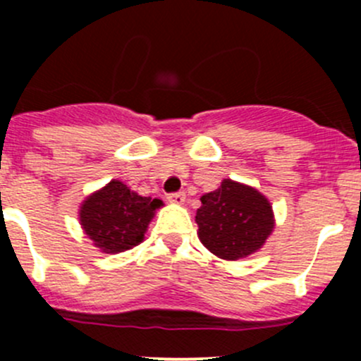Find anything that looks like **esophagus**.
I'll list each match as a JSON object with an SVG mask.
<instances>
[{
  "label": "esophagus",
  "instance_id": "esophagus-1",
  "mask_svg": "<svg viewBox=\"0 0 361 361\" xmlns=\"http://www.w3.org/2000/svg\"><path fill=\"white\" fill-rule=\"evenodd\" d=\"M167 201L173 204H183L185 202V192H174V194L167 195Z\"/></svg>",
  "mask_w": 361,
  "mask_h": 361
}]
</instances>
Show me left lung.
Returning a JSON list of instances; mask_svg holds the SVG:
<instances>
[{"label":"left lung","mask_w":361,"mask_h":361,"mask_svg":"<svg viewBox=\"0 0 361 361\" xmlns=\"http://www.w3.org/2000/svg\"><path fill=\"white\" fill-rule=\"evenodd\" d=\"M197 209L201 243L224 260H239L264 246L274 228L271 202L257 188L232 180L204 194Z\"/></svg>","instance_id":"obj_1"}]
</instances>
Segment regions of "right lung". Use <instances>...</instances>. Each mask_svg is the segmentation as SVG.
<instances>
[{
	"label": "right lung",
	"instance_id": "1",
	"mask_svg": "<svg viewBox=\"0 0 361 361\" xmlns=\"http://www.w3.org/2000/svg\"><path fill=\"white\" fill-rule=\"evenodd\" d=\"M160 199L141 197L120 180L90 194L80 206V225L103 253H122L145 239Z\"/></svg>",
	"mask_w": 361,
	"mask_h": 361
}]
</instances>
